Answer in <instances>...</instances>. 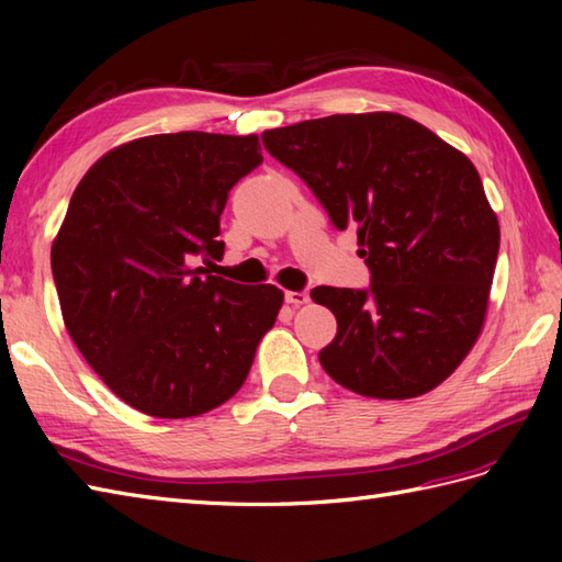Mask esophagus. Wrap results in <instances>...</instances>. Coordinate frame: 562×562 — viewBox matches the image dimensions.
I'll return each mask as SVG.
<instances>
[{
	"instance_id": "1",
	"label": "esophagus",
	"mask_w": 562,
	"mask_h": 562,
	"mask_svg": "<svg viewBox=\"0 0 562 562\" xmlns=\"http://www.w3.org/2000/svg\"><path fill=\"white\" fill-rule=\"evenodd\" d=\"M284 300H288V304H292V306H304V304H308V292L306 290L288 292L284 294Z\"/></svg>"
}]
</instances>
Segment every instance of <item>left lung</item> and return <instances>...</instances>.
Masks as SVG:
<instances>
[{"instance_id": "8db88e82", "label": "left lung", "mask_w": 562, "mask_h": 562, "mask_svg": "<svg viewBox=\"0 0 562 562\" xmlns=\"http://www.w3.org/2000/svg\"><path fill=\"white\" fill-rule=\"evenodd\" d=\"M262 145L357 232L369 290L316 288L338 333L321 367L360 396L439 386L481 336L499 224L465 154L398 113L328 115L266 130Z\"/></svg>"}]
</instances>
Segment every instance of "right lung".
<instances>
[{
    "instance_id": "add662e5",
    "label": "right lung",
    "mask_w": 562,
    "mask_h": 562,
    "mask_svg": "<svg viewBox=\"0 0 562 562\" xmlns=\"http://www.w3.org/2000/svg\"><path fill=\"white\" fill-rule=\"evenodd\" d=\"M262 161L256 135L139 137L91 166L50 266L71 340L135 411L195 417L244 386L284 294L207 274L229 190Z\"/></svg>"
}]
</instances>
